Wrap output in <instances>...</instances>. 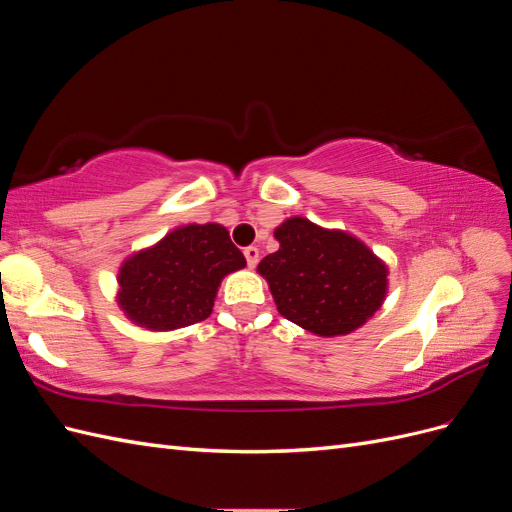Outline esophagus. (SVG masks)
Here are the masks:
<instances>
[{
  "label": "esophagus",
  "instance_id": "obj_1",
  "mask_svg": "<svg viewBox=\"0 0 512 512\" xmlns=\"http://www.w3.org/2000/svg\"><path fill=\"white\" fill-rule=\"evenodd\" d=\"M243 254H245V260H247V267L254 269V267L258 265V260H260V252H258V247H254V245L245 247Z\"/></svg>",
  "mask_w": 512,
  "mask_h": 512
}]
</instances>
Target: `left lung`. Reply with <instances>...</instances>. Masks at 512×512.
<instances>
[{
  "label": "left lung",
  "mask_w": 512,
  "mask_h": 512,
  "mask_svg": "<svg viewBox=\"0 0 512 512\" xmlns=\"http://www.w3.org/2000/svg\"><path fill=\"white\" fill-rule=\"evenodd\" d=\"M280 250L260 260L277 312L320 337L346 335L374 316L386 297L384 262L356 237L305 218L275 228Z\"/></svg>",
  "instance_id": "obj_1"
}]
</instances>
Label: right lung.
<instances>
[{
	"mask_svg": "<svg viewBox=\"0 0 512 512\" xmlns=\"http://www.w3.org/2000/svg\"><path fill=\"white\" fill-rule=\"evenodd\" d=\"M243 267L224 226L188 224L123 262L117 303L138 327L181 329L209 318L224 275Z\"/></svg>",
	"mask_w": 512,
	"mask_h": 512,
	"instance_id": "1",
	"label": "right lung"
}]
</instances>
